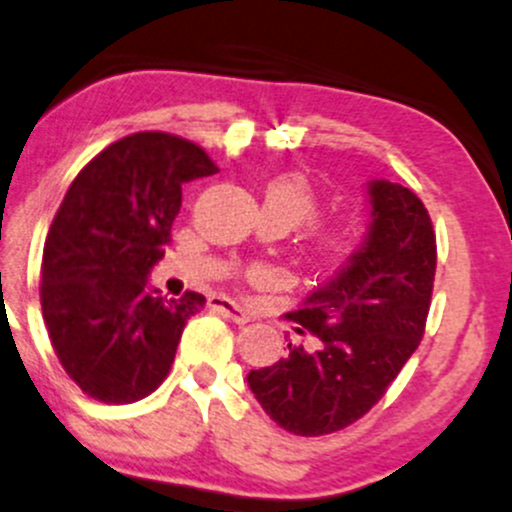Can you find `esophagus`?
Returning a JSON list of instances; mask_svg holds the SVG:
<instances>
[{"label":"esophagus","instance_id":"34e87169","mask_svg":"<svg viewBox=\"0 0 512 512\" xmlns=\"http://www.w3.org/2000/svg\"><path fill=\"white\" fill-rule=\"evenodd\" d=\"M207 305H209V310L219 312V315H224L226 319H231V322H236V324H245L250 319L243 312V307H238L231 298H224V295H209Z\"/></svg>","mask_w":512,"mask_h":512}]
</instances>
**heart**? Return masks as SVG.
Masks as SVG:
<instances>
[{
	"instance_id": "obj_1",
	"label": "heart",
	"mask_w": 512,
	"mask_h": 512,
	"mask_svg": "<svg viewBox=\"0 0 512 512\" xmlns=\"http://www.w3.org/2000/svg\"><path fill=\"white\" fill-rule=\"evenodd\" d=\"M264 207H272L291 221L293 226L307 224L319 214L322 202H319L317 190L303 174H281L272 178L264 188ZM355 233L348 224L336 219L315 221L307 233V243L322 262H338L353 250Z\"/></svg>"
}]
</instances>
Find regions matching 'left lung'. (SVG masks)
Returning <instances> with one entry per match:
<instances>
[{"label":"left lung","instance_id":"1","mask_svg":"<svg viewBox=\"0 0 512 512\" xmlns=\"http://www.w3.org/2000/svg\"><path fill=\"white\" fill-rule=\"evenodd\" d=\"M372 226L360 250L288 312L310 343H288L248 384L295 436L341 432L384 398L427 326L436 233L427 207L400 183L372 181Z\"/></svg>","mask_w":512,"mask_h":512}]
</instances>
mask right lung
Returning <instances> with one entry per match:
<instances>
[{"instance_id": "add662e5", "label": "right lung", "mask_w": 512, "mask_h": 512, "mask_svg": "<svg viewBox=\"0 0 512 512\" xmlns=\"http://www.w3.org/2000/svg\"><path fill=\"white\" fill-rule=\"evenodd\" d=\"M217 169L181 135L140 131L104 147L66 190L42 252L40 303L54 353L85 396L135 403L169 374L205 295L166 300L147 272L171 240L183 183Z\"/></svg>"}]
</instances>
